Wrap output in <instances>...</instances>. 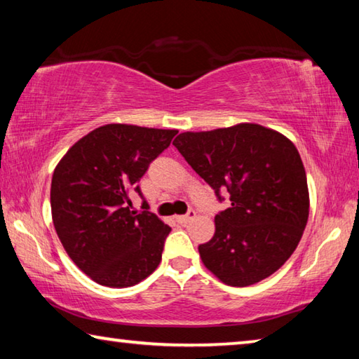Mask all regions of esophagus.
Listing matches in <instances>:
<instances>
[{
	"label": "esophagus",
	"mask_w": 359,
	"mask_h": 359,
	"mask_svg": "<svg viewBox=\"0 0 359 359\" xmlns=\"http://www.w3.org/2000/svg\"><path fill=\"white\" fill-rule=\"evenodd\" d=\"M194 217H196V212H194L193 209H190V210L187 212L185 215H179V217H177V222H179L180 224H187V223H190Z\"/></svg>",
	"instance_id": "34e87169"
}]
</instances>
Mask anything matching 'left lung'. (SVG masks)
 Here are the masks:
<instances>
[{"label": "left lung", "instance_id": "obj_1", "mask_svg": "<svg viewBox=\"0 0 359 359\" xmlns=\"http://www.w3.org/2000/svg\"><path fill=\"white\" fill-rule=\"evenodd\" d=\"M175 149L199 177L229 193L215 215V234L198 247L223 283L248 287L274 274L302 238L309 218L306 169L294 144L257 123L180 133Z\"/></svg>", "mask_w": 359, "mask_h": 359}]
</instances>
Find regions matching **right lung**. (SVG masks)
Listing matches in <instances>:
<instances>
[{"mask_svg": "<svg viewBox=\"0 0 359 359\" xmlns=\"http://www.w3.org/2000/svg\"><path fill=\"white\" fill-rule=\"evenodd\" d=\"M177 130L109 123L72 145L53 171V226L66 253L96 283L126 288L161 261L171 228L149 212L131 210L142 198L139 180L169 147Z\"/></svg>", "mask_w": 359, "mask_h": 359, "instance_id": "1", "label": "right lung"}]
</instances>
